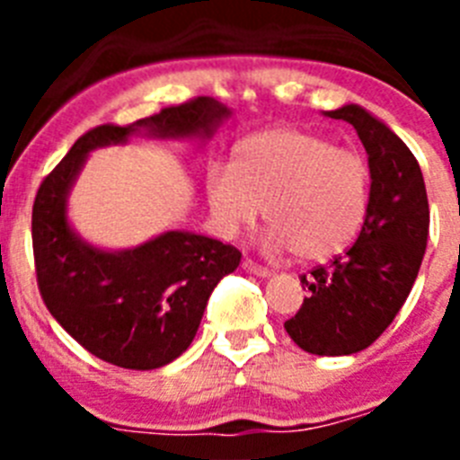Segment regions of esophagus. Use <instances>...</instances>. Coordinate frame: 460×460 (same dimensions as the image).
<instances>
[{"instance_id": "1", "label": "esophagus", "mask_w": 460, "mask_h": 460, "mask_svg": "<svg viewBox=\"0 0 460 460\" xmlns=\"http://www.w3.org/2000/svg\"><path fill=\"white\" fill-rule=\"evenodd\" d=\"M242 267H243V271H249V274H255V276H260V279H267V276L271 274V271L267 270V267L258 265V262H253V260H243V262H242Z\"/></svg>"}]
</instances>
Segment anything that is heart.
I'll use <instances>...</instances> for the list:
<instances>
[{
  "label": "heart",
  "mask_w": 460,
  "mask_h": 460,
  "mask_svg": "<svg viewBox=\"0 0 460 460\" xmlns=\"http://www.w3.org/2000/svg\"><path fill=\"white\" fill-rule=\"evenodd\" d=\"M371 168L352 149L296 128H271L237 142L233 165L207 172V202L223 237L270 223L262 249L320 262L355 242L368 211Z\"/></svg>",
  "instance_id": "obj_1"
}]
</instances>
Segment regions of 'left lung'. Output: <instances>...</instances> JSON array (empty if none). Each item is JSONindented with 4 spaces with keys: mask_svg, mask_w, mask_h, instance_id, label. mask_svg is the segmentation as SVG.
<instances>
[{
    "mask_svg": "<svg viewBox=\"0 0 460 460\" xmlns=\"http://www.w3.org/2000/svg\"><path fill=\"white\" fill-rule=\"evenodd\" d=\"M324 117L355 126L368 154L371 198L350 249L302 276L308 296L286 332L311 355L341 357L368 348L408 299L429 239V198L417 158L385 121L355 103Z\"/></svg>",
    "mask_w": 460,
    "mask_h": 460,
    "instance_id": "obj_1",
    "label": "left lung"
}]
</instances>
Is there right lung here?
<instances>
[{"label": "right lung", "mask_w": 460, "mask_h": 460, "mask_svg": "<svg viewBox=\"0 0 460 460\" xmlns=\"http://www.w3.org/2000/svg\"><path fill=\"white\" fill-rule=\"evenodd\" d=\"M230 115L227 105L198 96L128 126H96L40 184L31 211L40 296L52 318L93 357L133 371L177 359L195 339L211 290L237 270L242 253L186 230H168L121 251L84 242L68 223V193L89 152L126 145L136 133L205 142Z\"/></svg>", "instance_id": "add662e5"}]
</instances>
